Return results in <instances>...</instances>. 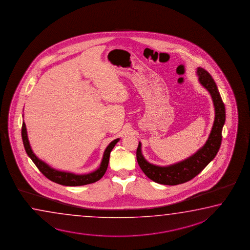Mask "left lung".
<instances>
[{
    "label": "left lung",
    "mask_w": 250,
    "mask_h": 250,
    "mask_svg": "<svg viewBox=\"0 0 250 250\" xmlns=\"http://www.w3.org/2000/svg\"><path fill=\"white\" fill-rule=\"evenodd\" d=\"M197 74L200 84L211 94L214 105L215 118L212 131L203 147L191 157L178 164L164 167L149 164L142 154V144L139 143L136 149L138 165L144 174L154 182L167 186H177L190 181L206 168L220 149L222 140V127L226 120L224 103L220 97L215 82L208 72L203 68L199 67L197 69Z\"/></svg>",
    "instance_id": "obj_1"
}]
</instances>
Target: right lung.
<instances>
[{"label":"right lung","instance_id":"1","mask_svg":"<svg viewBox=\"0 0 250 250\" xmlns=\"http://www.w3.org/2000/svg\"><path fill=\"white\" fill-rule=\"evenodd\" d=\"M21 138H22V143L24 145L26 153L28 154V156L30 157V159L33 161L36 166L38 167V169L52 182L60 184L62 186H66V187L85 186V185L92 184V183L96 182L98 180H100L104 176V174H105L106 169H107L111 151L114 148V145L117 144L119 140H120L117 138V139L114 140L113 142H111L110 144H108V146L105 149L102 164L100 165L99 169H96L93 172H91V173L76 175V174L60 171V170L52 169L49 165H46L44 162H42V160L38 159V157H36V155L30 148L24 122L22 123V126H21Z\"/></svg>","mask_w":250,"mask_h":250}]
</instances>
